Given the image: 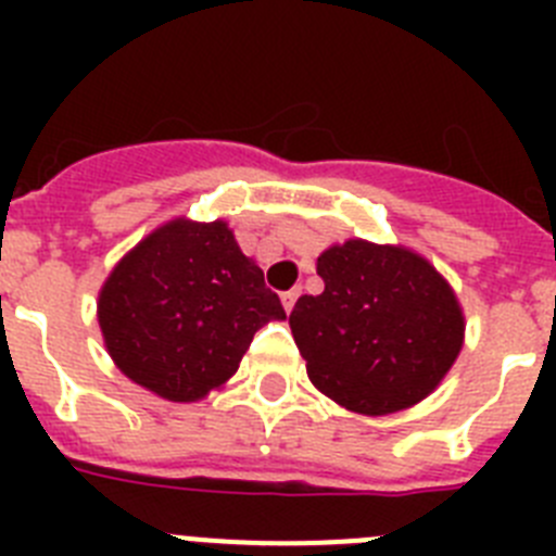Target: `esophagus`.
I'll list each match as a JSON object with an SVG mask.
<instances>
[{"instance_id":"obj_1","label":"esophagus","mask_w":556,"mask_h":556,"mask_svg":"<svg viewBox=\"0 0 556 556\" xmlns=\"http://www.w3.org/2000/svg\"><path fill=\"white\" fill-rule=\"evenodd\" d=\"M298 294H301V289H289V292L281 294V303H283V308H287V312H292V308H294Z\"/></svg>"}]
</instances>
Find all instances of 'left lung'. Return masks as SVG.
<instances>
[{"label":"left lung","mask_w":556,"mask_h":556,"mask_svg":"<svg viewBox=\"0 0 556 556\" xmlns=\"http://www.w3.org/2000/svg\"><path fill=\"white\" fill-rule=\"evenodd\" d=\"M326 289L289 314L312 384L362 415L424 401L462 351L459 303L443 275L404 248L351 239L317 258Z\"/></svg>","instance_id":"left-lung-1"}]
</instances>
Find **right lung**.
Instances as JSON below:
<instances>
[{
  "label": "right lung",
  "instance_id": "right-lung-1",
  "mask_svg": "<svg viewBox=\"0 0 556 556\" xmlns=\"http://www.w3.org/2000/svg\"><path fill=\"white\" fill-rule=\"evenodd\" d=\"M287 317L225 223H175L116 264L100 292L113 362L166 401H198L228 381L253 333Z\"/></svg>",
  "mask_w": 556,
  "mask_h": 556
}]
</instances>
